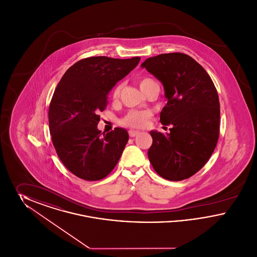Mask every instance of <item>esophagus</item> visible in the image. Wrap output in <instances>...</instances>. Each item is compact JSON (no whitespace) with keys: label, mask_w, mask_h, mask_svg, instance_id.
Returning <instances> with one entry per match:
<instances>
[{"label":"esophagus","mask_w":257,"mask_h":257,"mask_svg":"<svg viewBox=\"0 0 257 257\" xmlns=\"http://www.w3.org/2000/svg\"><path fill=\"white\" fill-rule=\"evenodd\" d=\"M140 134V131H135V130H129V136L131 138H134L136 136Z\"/></svg>","instance_id":"obj_1"}]
</instances>
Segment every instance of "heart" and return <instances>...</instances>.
I'll return each mask as SVG.
<instances>
[{"label": "heart", "mask_w": 257, "mask_h": 257, "mask_svg": "<svg viewBox=\"0 0 257 257\" xmlns=\"http://www.w3.org/2000/svg\"><path fill=\"white\" fill-rule=\"evenodd\" d=\"M139 85L144 93H146L150 86L157 85V83L149 77H144L139 81ZM121 91V85L118 84L114 86L112 90V98L117 99ZM152 116V111L149 110H131L119 119V123L130 128H144L147 125L148 120Z\"/></svg>", "instance_id": "heart-1"}]
</instances>
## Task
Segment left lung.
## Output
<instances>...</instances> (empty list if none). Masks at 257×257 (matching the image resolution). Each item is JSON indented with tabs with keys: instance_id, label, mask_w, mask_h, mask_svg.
I'll use <instances>...</instances> for the list:
<instances>
[{
	"instance_id": "left-lung-1",
	"label": "left lung",
	"mask_w": 257,
	"mask_h": 257,
	"mask_svg": "<svg viewBox=\"0 0 257 257\" xmlns=\"http://www.w3.org/2000/svg\"><path fill=\"white\" fill-rule=\"evenodd\" d=\"M162 82L167 105L160 122L171 133L151 131L148 158L165 179L181 181L200 171L211 157L220 135V101L205 69L183 53L161 54L143 62Z\"/></svg>"
}]
</instances>
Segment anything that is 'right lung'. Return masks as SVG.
<instances>
[{
  "mask_svg": "<svg viewBox=\"0 0 257 257\" xmlns=\"http://www.w3.org/2000/svg\"><path fill=\"white\" fill-rule=\"evenodd\" d=\"M140 60L82 59L66 70L56 87L48 112L50 134L59 158L77 177L97 181L116 166L129 135L117 127L102 136L99 112L106 109L111 87Z\"/></svg>",
  "mask_w": 257,
  "mask_h": 257,
  "instance_id": "1",
  "label": "right lung"
}]
</instances>
